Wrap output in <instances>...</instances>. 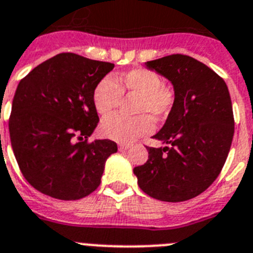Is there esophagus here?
<instances>
[{
    "mask_svg": "<svg viewBox=\"0 0 253 253\" xmlns=\"http://www.w3.org/2000/svg\"><path fill=\"white\" fill-rule=\"evenodd\" d=\"M130 148V146L129 144H125V143H122V144H119V151H126Z\"/></svg>",
    "mask_w": 253,
    "mask_h": 253,
    "instance_id": "esophagus-1",
    "label": "esophagus"
}]
</instances>
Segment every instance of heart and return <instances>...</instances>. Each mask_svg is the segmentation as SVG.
Wrapping results in <instances>:
<instances>
[{
  "label": "heart",
  "instance_id": "heart-1",
  "mask_svg": "<svg viewBox=\"0 0 253 253\" xmlns=\"http://www.w3.org/2000/svg\"><path fill=\"white\" fill-rule=\"evenodd\" d=\"M123 93L135 94L137 118H124L114 115L106 118L101 124V131L106 138L122 143H131L138 138L150 134L152 118H164L174 105V93L163 85V79L157 73L148 69L138 68L129 70L115 78L106 77L97 83L93 90V103L100 115H110L122 102Z\"/></svg>",
  "mask_w": 253,
  "mask_h": 253
}]
</instances>
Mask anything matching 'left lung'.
<instances>
[{"mask_svg":"<svg viewBox=\"0 0 253 253\" xmlns=\"http://www.w3.org/2000/svg\"><path fill=\"white\" fill-rule=\"evenodd\" d=\"M174 88V105L148 160L133 169L139 188L165 202H182L206 191L219 176L234 134L232 100L225 82L191 56L170 55L146 62Z\"/></svg>","mask_w":253,"mask_h":253,"instance_id":"obj_1","label":"left lung"}]
</instances>
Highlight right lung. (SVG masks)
<instances>
[{"mask_svg": "<svg viewBox=\"0 0 253 253\" xmlns=\"http://www.w3.org/2000/svg\"><path fill=\"white\" fill-rule=\"evenodd\" d=\"M115 65L75 53L53 56L19 83L8 130L15 159L33 188L57 200L83 198L101 184L115 142L94 139L93 90Z\"/></svg>", "mask_w": 253, "mask_h": 253, "instance_id": "1", "label": "right lung"}]
</instances>
